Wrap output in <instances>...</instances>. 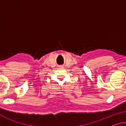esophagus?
<instances>
[{
	"instance_id": "1",
	"label": "esophagus",
	"mask_w": 126,
	"mask_h": 126,
	"mask_svg": "<svg viewBox=\"0 0 126 126\" xmlns=\"http://www.w3.org/2000/svg\"><path fill=\"white\" fill-rule=\"evenodd\" d=\"M61 67H62V66H61Z\"/></svg>"
}]
</instances>
